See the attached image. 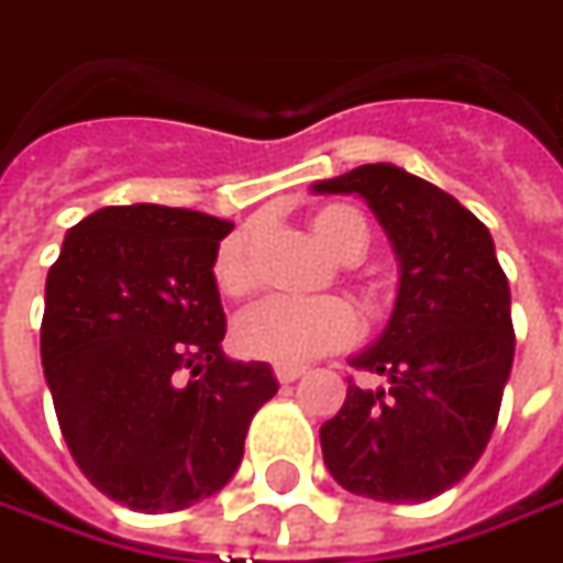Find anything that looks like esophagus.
<instances>
[{
  "mask_svg": "<svg viewBox=\"0 0 563 563\" xmlns=\"http://www.w3.org/2000/svg\"><path fill=\"white\" fill-rule=\"evenodd\" d=\"M274 374H277V379H280V383H296V379L305 374V367H277Z\"/></svg>",
  "mask_w": 563,
  "mask_h": 563,
  "instance_id": "1",
  "label": "esophagus"
}]
</instances>
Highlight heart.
<instances>
[{"label": "heart", "instance_id": "heart-1", "mask_svg": "<svg viewBox=\"0 0 563 563\" xmlns=\"http://www.w3.org/2000/svg\"><path fill=\"white\" fill-rule=\"evenodd\" d=\"M311 236L336 262H358L367 252L371 230L355 208L327 205L311 214ZM211 277L227 299H243L255 286V267L243 233L227 236L211 262ZM358 318L342 299H264L233 323V342L245 358L277 367H299L305 361L333 352L355 336Z\"/></svg>", "mask_w": 563, "mask_h": 563}]
</instances>
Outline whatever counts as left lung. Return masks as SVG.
Here are the masks:
<instances>
[{"label": "left lung", "mask_w": 563, "mask_h": 563, "mask_svg": "<svg viewBox=\"0 0 563 563\" xmlns=\"http://www.w3.org/2000/svg\"><path fill=\"white\" fill-rule=\"evenodd\" d=\"M314 192L361 196L396 249L398 299L352 367L386 379L320 427L323 464L349 493L427 501L471 474L511 377V289L486 223L455 196L396 165H361Z\"/></svg>", "instance_id": "left-lung-1"}]
</instances>
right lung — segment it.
I'll return each mask as SVG.
<instances>
[{"label":"right lung","instance_id":"1","mask_svg":"<svg viewBox=\"0 0 563 563\" xmlns=\"http://www.w3.org/2000/svg\"><path fill=\"white\" fill-rule=\"evenodd\" d=\"M233 223L108 205L70 227L46 277L43 374L87 479L133 511H184L227 486L277 379L230 361L211 262Z\"/></svg>","mask_w":563,"mask_h":563}]
</instances>
